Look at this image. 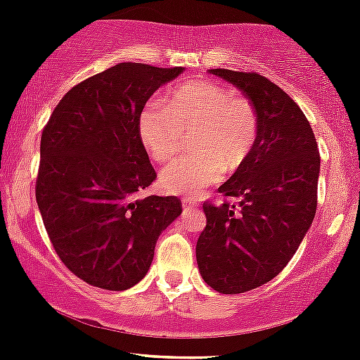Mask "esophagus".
<instances>
[{
	"instance_id": "1",
	"label": "esophagus",
	"mask_w": 360,
	"mask_h": 360,
	"mask_svg": "<svg viewBox=\"0 0 360 360\" xmlns=\"http://www.w3.org/2000/svg\"><path fill=\"white\" fill-rule=\"evenodd\" d=\"M195 202H192V200H184L181 202V207H184V211L187 212V211H192L193 207H195Z\"/></svg>"
}]
</instances>
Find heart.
<instances>
[{"mask_svg": "<svg viewBox=\"0 0 360 360\" xmlns=\"http://www.w3.org/2000/svg\"><path fill=\"white\" fill-rule=\"evenodd\" d=\"M139 137L153 160L165 163L192 137V156L175 160L161 172L167 192L197 197L236 172L252 155L258 137V115L248 100L211 82L185 83L172 96L149 98L137 120Z\"/></svg>", "mask_w": 360, "mask_h": 360, "instance_id": "b5f03b06", "label": "heart"}]
</instances>
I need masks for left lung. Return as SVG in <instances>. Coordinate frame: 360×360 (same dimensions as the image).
Masks as SVG:
<instances>
[{
    "label": "left lung",
    "mask_w": 360,
    "mask_h": 360,
    "mask_svg": "<svg viewBox=\"0 0 360 360\" xmlns=\"http://www.w3.org/2000/svg\"><path fill=\"white\" fill-rule=\"evenodd\" d=\"M250 100L258 115L252 155L219 192L240 197L202 205L207 224L195 246L202 278L221 294H240L272 281L300 248L316 214L320 151L308 119L265 76L209 70Z\"/></svg>",
    "instance_id": "1"
}]
</instances>
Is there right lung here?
<instances>
[{
  "label": "right lung",
  "mask_w": 360,
  "mask_h": 360,
  "mask_svg": "<svg viewBox=\"0 0 360 360\" xmlns=\"http://www.w3.org/2000/svg\"><path fill=\"white\" fill-rule=\"evenodd\" d=\"M184 68L120 63L71 88L40 139V216L63 264L88 284L126 290L148 274L176 197H143L156 179L137 120Z\"/></svg>",
  "instance_id": "add662e5"
}]
</instances>
